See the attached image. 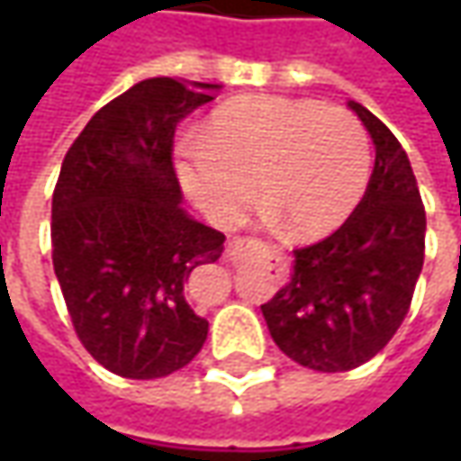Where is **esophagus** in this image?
<instances>
[{"instance_id":"34e87169","label":"esophagus","mask_w":461,"mask_h":461,"mask_svg":"<svg viewBox=\"0 0 461 461\" xmlns=\"http://www.w3.org/2000/svg\"><path fill=\"white\" fill-rule=\"evenodd\" d=\"M243 243H246V239H239V236H236V239H230L228 240V251H230V249H240Z\"/></svg>"}]
</instances>
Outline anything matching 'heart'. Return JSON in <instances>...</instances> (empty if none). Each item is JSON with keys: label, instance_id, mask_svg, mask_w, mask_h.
<instances>
[{"label": "heart", "instance_id": "b5f03b06", "mask_svg": "<svg viewBox=\"0 0 461 461\" xmlns=\"http://www.w3.org/2000/svg\"><path fill=\"white\" fill-rule=\"evenodd\" d=\"M176 171L215 221H236L257 185L258 204L285 236L321 239L362 200L369 140L341 107L257 95L215 110L203 143H179Z\"/></svg>", "mask_w": 461, "mask_h": 461}]
</instances>
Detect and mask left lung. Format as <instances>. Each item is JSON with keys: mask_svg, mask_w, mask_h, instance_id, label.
<instances>
[{"mask_svg": "<svg viewBox=\"0 0 461 461\" xmlns=\"http://www.w3.org/2000/svg\"><path fill=\"white\" fill-rule=\"evenodd\" d=\"M375 140L362 203L318 243L294 249V272L261 305L275 344L315 372L369 362L405 321L426 251V210L400 140L359 102H348Z\"/></svg>", "mask_w": 461, "mask_h": 461, "instance_id": "8db88e82", "label": "left lung"}]
</instances>
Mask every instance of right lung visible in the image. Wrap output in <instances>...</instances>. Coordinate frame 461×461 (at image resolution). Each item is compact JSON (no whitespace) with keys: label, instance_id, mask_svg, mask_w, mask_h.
<instances>
[{"label":"right lung","instance_id":"1","mask_svg":"<svg viewBox=\"0 0 461 461\" xmlns=\"http://www.w3.org/2000/svg\"><path fill=\"white\" fill-rule=\"evenodd\" d=\"M156 77L107 102L71 143L50 207L53 269L81 346L128 380L182 369L207 339L186 279L222 254L182 210L174 131L218 84Z\"/></svg>","mask_w":461,"mask_h":461}]
</instances>
